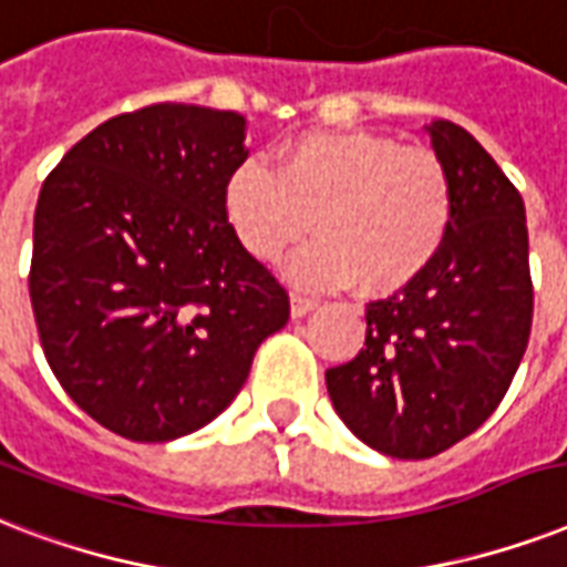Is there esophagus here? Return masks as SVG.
Returning <instances> with one entry per match:
<instances>
[{
    "mask_svg": "<svg viewBox=\"0 0 567 567\" xmlns=\"http://www.w3.org/2000/svg\"><path fill=\"white\" fill-rule=\"evenodd\" d=\"M310 310H316L313 298H305V296L289 298V313H292V319H305Z\"/></svg>",
    "mask_w": 567,
    "mask_h": 567,
    "instance_id": "1",
    "label": "esophagus"
}]
</instances>
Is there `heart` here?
<instances>
[{
	"mask_svg": "<svg viewBox=\"0 0 567 567\" xmlns=\"http://www.w3.org/2000/svg\"><path fill=\"white\" fill-rule=\"evenodd\" d=\"M236 243L278 262L310 234L319 239L289 262L307 289L349 287L388 296L416 280L450 236L455 186L441 156L375 133H313L275 159L239 162L221 192Z\"/></svg>",
	"mask_w": 567,
	"mask_h": 567,
	"instance_id": "b5f03b06",
	"label": "heart"
}]
</instances>
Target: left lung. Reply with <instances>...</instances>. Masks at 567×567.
I'll return each instance as SVG.
<instances>
[{
    "label": "left lung",
    "mask_w": 567,
    "mask_h": 567,
    "mask_svg": "<svg viewBox=\"0 0 567 567\" xmlns=\"http://www.w3.org/2000/svg\"><path fill=\"white\" fill-rule=\"evenodd\" d=\"M425 133L455 186L446 245L420 278L367 305L363 349L324 372L354 437L414 462L494 414L533 324L524 197L467 130L432 121Z\"/></svg>",
    "instance_id": "obj_1"
}]
</instances>
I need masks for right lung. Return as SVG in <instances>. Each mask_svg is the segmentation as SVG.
I'll list each match as a JSON object with an SVG mask.
<instances>
[{
  "label": "right lung",
  "mask_w": 567,
  "mask_h": 567,
  "mask_svg": "<svg viewBox=\"0 0 567 567\" xmlns=\"http://www.w3.org/2000/svg\"><path fill=\"white\" fill-rule=\"evenodd\" d=\"M245 117L159 103L73 144L34 209L29 296L55 379L109 432L162 443L230 405L289 296L236 243Z\"/></svg>",
  "instance_id": "obj_1"
}]
</instances>
